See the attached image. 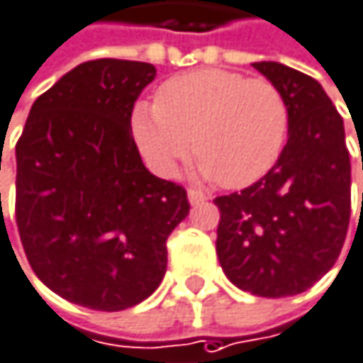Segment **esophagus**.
I'll return each instance as SVG.
<instances>
[{
  "label": "esophagus",
  "mask_w": 363,
  "mask_h": 363,
  "mask_svg": "<svg viewBox=\"0 0 363 363\" xmlns=\"http://www.w3.org/2000/svg\"><path fill=\"white\" fill-rule=\"evenodd\" d=\"M186 195H189V201H191L193 206H197V203H203V201L208 199V197H206L201 191H197V189H189V191H186Z\"/></svg>",
  "instance_id": "esophagus-1"
}]
</instances>
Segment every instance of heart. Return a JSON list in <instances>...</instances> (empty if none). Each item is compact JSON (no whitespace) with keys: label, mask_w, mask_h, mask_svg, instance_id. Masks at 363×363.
<instances>
[{"label":"heart","mask_w":363,"mask_h":363,"mask_svg":"<svg viewBox=\"0 0 363 363\" xmlns=\"http://www.w3.org/2000/svg\"><path fill=\"white\" fill-rule=\"evenodd\" d=\"M289 106L268 79L206 68L168 79L153 106L139 104L133 135L149 166L172 177L195 145L199 172L226 189L266 177L279 162Z\"/></svg>","instance_id":"1"}]
</instances>
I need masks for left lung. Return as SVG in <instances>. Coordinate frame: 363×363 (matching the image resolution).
Here are the masks:
<instances>
[{"label": "left lung", "mask_w": 363, "mask_h": 363, "mask_svg": "<svg viewBox=\"0 0 363 363\" xmlns=\"http://www.w3.org/2000/svg\"><path fill=\"white\" fill-rule=\"evenodd\" d=\"M289 106V139L272 170L220 195L216 253L224 274L257 297L310 289L337 262L351 216V162L343 118L315 79L255 62Z\"/></svg>", "instance_id": "1"}]
</instances>
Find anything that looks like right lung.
Wrapping results in <instances>:
<instances>
[{
	"instance_id": "add662e5",
	"label": "right lung",
	"mask_w": 363,
	"mask_h": 363,
	"mask_svg": "<svg viewBox=\"0 0 363 363\" xmlns=\"http://www.w3.org/2000/svg\"><path fill=\"white\" fill-rule=\"evenodd\" d=\"M155 66L91 60L37 97L16 143V224L33 272L97 312L147 299L166 274L186 191L141 162L130 116ZM1 197V195H0Z\"/></svg>"
}]
</instances>
